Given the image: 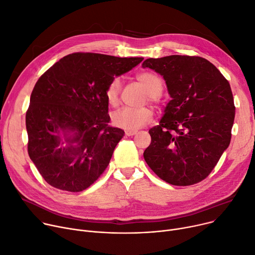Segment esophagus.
<instances>
[{
  "label": "esophagus",
  "mask_w": 255,
  "mask_h": 255,
  "mask_svg": "<svg viewBox=\"0 0 255 255\" xmlns=\"http://www.w3.org/2000/svg\"><path fill=\"white\" fill-rule=\"evenodd\" d=\"M125 134L127 135V136H133V135H135L136 134V131H131V130H126L125 131Z\"/></svg>",
  "instance_id": "obj_1"
}]
</instances>
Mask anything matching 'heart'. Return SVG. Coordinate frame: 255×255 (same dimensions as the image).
<instances>
[{"instance_id": "1", "label": "heart", "mask_w": 255, "mask_h": 255, "mask_svg": "<svg viewBox=\"0 0 255 255\" xmlns=\"http://www.w3.org/2000/svg\"><path fill=\"white\" fill-rule=\"evenodd\" d=\"M137 81L144 88L147 94V100L149 102H155L157 97L163 91V80L161 78L150 71H144L136 76ZM122 87L121 78L116 76L107 85L105 90V97L108 104L112 107L117 106L119 103L120 92ZM152 119V112L148 108H123L116 111L112 115V122L116 127L125 130H137Z\"/></svg>"}]
</instances>
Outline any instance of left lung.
<instances>
[{
  "label": "left lung",
  "mask_w": 255,
  "mask_h": 255,
  "mask_svg": "<svg viewBox=\"0 0 255 255\" xmlns=\"http://www.w3.org/2000/svg\"><path fill=\"white\" fill-rule=\"evenodd\" d=\"M143 68L164 77L172 98L159 124L149 129L143 156L161 180L189 186L214 170L231 141L235 106L229 81L204 58H149Z\"/></svg>",
  "instance_id": "left-lung-1"
}]
</instances>
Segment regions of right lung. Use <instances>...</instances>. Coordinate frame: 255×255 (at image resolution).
<instances>
[{
  "instance_id": "right-lung-1",
  "label": "right lung",
  "mask_w": 255,
  "mask_h": 255,
  "mask_svg": "<svg viewBox=\"0 0 255 255\" xmlns=\"http://www.w3.org/2000/svg\"><path fill=\"white\" fill-rule=\"evenodd\" d=\"M142 60L73 53L38 78L25 117L27 150L51 186L80 192L105 172L124 136L109 125L106 87Z\"/></svg>"
}]
</instances>
